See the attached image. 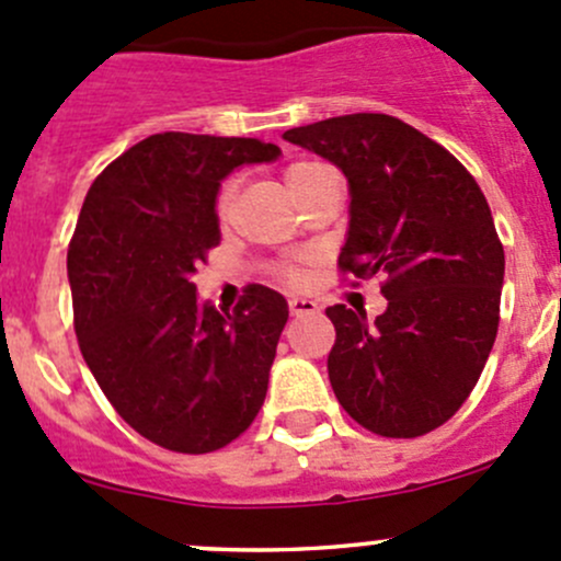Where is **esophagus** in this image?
<instances>
[{
    "label": "esophagus",
    "instance_id": "1",
    "mask_svg": "<svg viewBox=\"0 0 561 561\" xmlns=\"http://www.w3.org/2000/svg\"><path fill=\"white\" fill-rule=\"evenodd\" d=\"M320 307L312 298H290V314L293 317H307V314H317Z\"/></svg>",
    "mask_w": 561,
    "mask_h": 561
}]
</instances>
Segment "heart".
<instances>
[{"instance_id": "1", "label": "heart", "mask_w": 561, "mask_h": 561, "mask_svg": "<svg viewBox=\"0 0 561 561\" xmlns=\"http://www.w3.org/2000/svg\"><path fill=\"white\" fill-rule=\"evenodd\" d=\"M322 171H328V168L320 165V162H293V165L285 168L287 190L296 195V192L301 190V186L307 184L309 179H314V175L322 173ZM233 192H236V181H228V184L219 190V197H217V214H219V217H225V214L230 211V203H233ZM285 279L293 282V285H298V282L304 279V271L301 268H287Z\"/></svg>"}]
</instances>
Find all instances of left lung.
<instances>
[{"label": "left lung", "instance_id": "obj_1", "mask_svg": "<svg viewBox=\"0 0 561 561\" xmlns=\"http://www.w3.org/2000/svg\"><path fill=\"white\" fill-rule=\"evenodd\" d=\"M282 138L336 165L350 186L339 265L382 274L388 309L328 307L336 344L328 380L353 421L382 437H421L467 401L500 325L505 252L467 168L386 113H353Z\"/></svg>", "mask_w": 561, "mask_h": 561}]
</instances>
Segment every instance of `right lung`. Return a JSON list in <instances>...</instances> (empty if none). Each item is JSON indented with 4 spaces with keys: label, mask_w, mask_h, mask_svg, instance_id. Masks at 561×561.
<instances>
[{
    "label": "right lung",
    "mask_w": 561,
    "mask_h": 561,
    "mask_svg": "<svg viewBox=\"0 0 561 561\" xmlns=\"http://www.w3.org/2000/svg\"><path fill=\"white\" fill-rule=\"evenodd\" d=\"M254 138L160 133L89 186L67 252L76 333L113 410L175 454H211L260 412L287 301L252 285L217 312L192 276L219 244V186L279 160Z\"/></svg>",
    "instance_id": "obj_1"
}]
</instances>
